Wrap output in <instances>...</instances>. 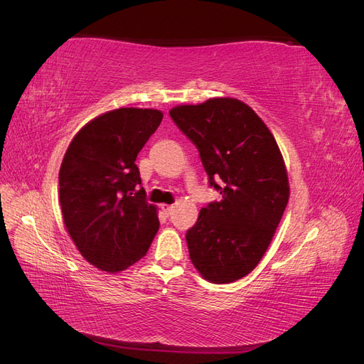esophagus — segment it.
Returning <instances> with one entry per match:
<instances>
[{
  "mask_svg": "<svg viewBox=\"0 0 364 364\" xmlns=\"http://www.w3.org/2000/svg\"><path fill=\"white\" fill-rule=\"evenodd\" d=\"M161 209H162V213H164L165 215H170V214L173 213L174 206H173V205H167V203H164V205H161Z\"/></svg>",
  "mask_w": 364,
  "mask_h": 364,
  "instance_id": "esophagus-1",
  "label": "esophagus"
}]
</instances>
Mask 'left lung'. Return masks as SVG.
<instances>
[{
    "instance_id": "8db88e82",
    "label": "left lung",
    "mask_w": 364,
    "mask_h": 364,
    "mask_svg": "<svg viewBox=\"0 0 364 364\" xmlns=\"http://www.w3.org/2000/svg\"><path fill=\"white\" fill-rule=\"evenodd\" d=\"M170 117L199 149L209 185L222 194L186 232L190 259L213 284L241 279L258 266L289 203L277 139L237 98L174 106Z\"/></svg>"
}]
</instances>
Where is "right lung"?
<instances>
[{
	"mask_svg": "<svg viewBox=\"0 0 364 364\" xmlns=\"http://www.w3.org/2000/svg\"><path fill=\"white\" fill-rule=\"evenodd\" d=\"M158 109L119 107L77 132L59 171L63 223L82 257L107 273L123 272L146 253L159 229L146 202L136 156L155 134Z\"/></svg>",
	"mask_w": 364,
	"mask_h": 364,
	"instance_id": "1",
	"label": "right lung"
}]
</instances>
